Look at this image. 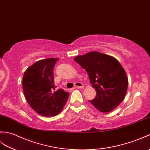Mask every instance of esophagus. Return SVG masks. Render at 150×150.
Returning a JSON list of instances; mask_svg holds the SVG:
<instances>
[{"label": "esophagus", "instance_id": "1", "mask_svg": "<svg viewBox=\"0 0 150 150\" xmlns=\"http://www.w3.org/2000/svg\"><path fill=\"white\" fill-rule=\"evenodd\" d=\"M75 87H76V88H82L83 87V83L81 82H76L75 83Z\"/></svg>", "mask_w": 150, "mask_h": 150}]
</instances>
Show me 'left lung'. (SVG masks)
<instances>
[{"mask_svg":"<svg viewBox=\"0 0 150 150\" xmlns=\"http://www.w3.org/2000/svg\"><path fill=\"white\" fill-rule=\"evenodd\" d=\"M74 60L86 69L96 91L95 98L89 102L104 113L119 105L126 95L128 77L117 59L98 52H91L76 56Z\"/></svg>","mask_w":150,"mask_h":150,"instance_id":"8db88e82","label":"left lung"}]
</instances>
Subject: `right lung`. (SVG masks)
<instances>
[{"mask_svg": "<svg viewBox=\"0 0 150 150\" xmlns=\"http://www.w3.org/2000/svg\"><path fill=\"white\" fill-rule=\"evenodd\" d=\"M57 58L36 61L24 73L22 87L28 103L43 116H54L63 109L69 93L62 89L55 90L53 69Z\"/></svg>", "mask_w": 150, "mask_h": 150, "instance_id": "right-lung-1", "label": "right lung"}]
</instances>
